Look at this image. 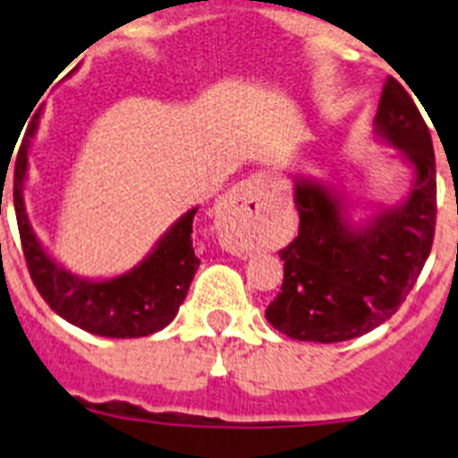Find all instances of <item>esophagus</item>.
Returning a JSON list of instances; mask_svg holds the SVG:
<instances>
[{
	"mask_svg": "<svg viewBox=\"0 0 458 458\" xmlns=\"http://www.w3.org/2000/svg\"><path fill=\"white\" fill-rule=\"evenodd\" d=\"M254 208H259V179L242 181L241 185L226 194L222 201V213L229 217H241V216H252Z\"/></svg>",
	"mask_w": 458,
	"mask_h": 458,
	"instance_id": "esophagus-1",
	"label": "esophagus"
}]
</instances>
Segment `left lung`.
I'll return each mask as SVG.
<instances>
[{"mask_svg": "<svg viewBox=\"0 0 458 458\" xmlns=\"http://www.w3.org/2000/svg\"><path fill=\"white\" fill-rule=\"evenodd\" d=\"M376 131L415 167L411 197L402 208L351 229L330 190L314 181L295 183L298 236L279 250L284 282L266 310L270 326L286 337L335 344L367 335L403 305L428 259L436 232L434 144L418 105L394 78L380 93Z\"/></svg>", "mask_w": 458, "mask_h": 458, "instance_id": "obj_1", "label": "left lung"}]
</instances>
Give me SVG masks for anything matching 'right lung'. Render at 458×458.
Listing matches in <instances>:
<instances>
[{"label":"right lung","instance_id":"1","mask_svg":"<svg viewBox=\"0 0 458 458\" xmlns=\"http://www.w3.org/2000/svg\"><path fill=\"white\" fill-rule=\"evenodd\" d=\"M34 132L36 123H31L15 160L13 206L24 261L43 301L68 323L100 337H147L163 330L176 317L199 266L192 248V220L197 208L188 210L131 273L105 282L75 277L56 266L40 248L24 213L27 151Z\"/></svg>","mask_w":458,"mask_h":458}]
</instances>
